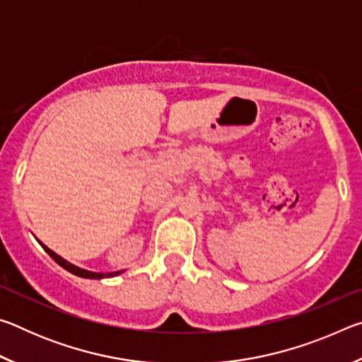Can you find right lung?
<instances>
[{"label":"right lung","mask_w":362,"mask_h":362,"mask_svg":"<svg viewBox=\"0 0 362 362\" xmlns=\"http://www.w3.org/2000/svg\"><path fill=\"white\" fill-rule=\"evenodd\" d=\"M40 243V241H38ZM41 246H42V249L46 250V252L52 257L54 260H56L60 267L62 268H65L66 272H70V273H73V274H76V276H79V278H88V279H102V278H112V276H118V274H121L122 272H116V273H94V272H88V269H83V268H78V267H75V265H71L70 262H66L65 259H62V257L60 255H57L56 252H54V250H51L49 249L47 246H45V244L42 243H40Z\"/></svg>","instance_id":"1"}]
</instances>
